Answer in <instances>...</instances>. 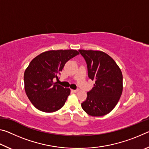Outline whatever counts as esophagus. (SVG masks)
Here are the masks:
<instances>
[{
  "instance_id": "obj_1",
  "label": "esophagus",
  "mask_w": 149,
  "mask_h": 149,
  "mask_svg": "<svg viewBox=\"0 0 149 149\" xmlns=\"http://www.w3.org/2000/svg\"><path fill=\"white\" fill-rule=\"evenodd\" d=\"M72 92L74 93H77L78 91H79V89H75V90H72Z\"/></svg>"
}]
</instances>
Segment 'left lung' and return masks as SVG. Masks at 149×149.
<instances>
[{
  "instance_id": "1",
  "label": "left lung",
  "mask_w": 149,
  "mask_h": 149,
  "mask_svg": "<svg viewBox=\"0 0 149 149\" xmlns=\"http://www.w3.org/2000/svg\"><path fill=\"white\" fill-rule=\"evenodd\" d=\"M86 61L88 76L95 81L81 107L87 114L102 116L110 112L120 100L123 76L113 58L99 50H79Z\"/></svg>"
}]
</instances>
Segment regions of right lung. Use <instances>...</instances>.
Listing matches in <instances>:
<instances>
[{
    "label": "right lung",
    "mask_w": 149,
    "mask_h": 149,
    "mask_svg": "<svg viewBox=\"0 0 149 149\" xmlns=\"http://www.w3.org/2000/svg\"><path fill=\"white\" fill-rule=\"evenodd\" d=\"M75 50H48L33 59L24 72V87L29 100L37 109L54 112L64 105L70 89L53 82Z\"/></svg>",
    "instance_id": "obj_1"
}]
</instances>
